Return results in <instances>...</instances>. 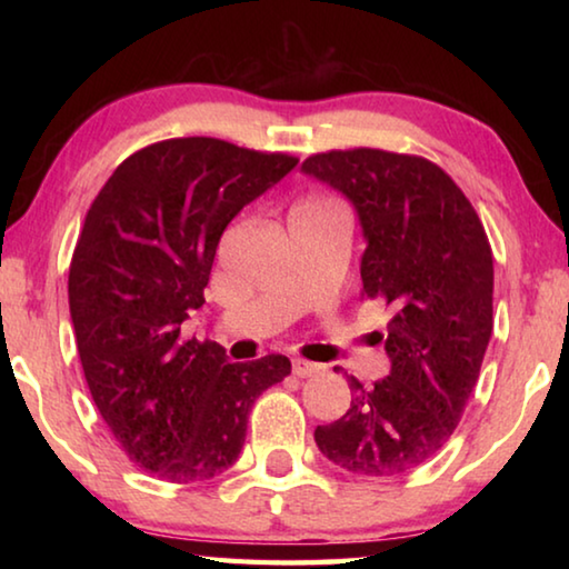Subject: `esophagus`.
Returning a JSON list of instances; mask_svg holds the SVG:
<instances>
[{
    "label": "esophagus",
    "mask_w": 569,
    "mask_h": 569,
    "mask_svg": "<svg viewBox=\"0 0 569 569\" xmlns=\"http://www.w3.org/2000/svg\"><path fill=\"white\" fill-rule=\"evenodd\" d=\"M323 369L321 363H313V361H306V359H293V373L298 379H308V377H316Z\"/></svg>",
    "instance_id": "34e87169"
}]
</instances>
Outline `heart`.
Masks as SVG:
<instances>
[{"label":"heart","instance_id":"obj_1","mask_svg":"<svg viewBox=\"0 0 569 569\" xmlns=\"http://www.w3.org/2000/svg\"><path fill=\"white\" fill-rule=\"evenodd\" d=\"M296 208H333V206L329 203V200H321V198H306Z\"/></svg>","mask_w":569,"mask_h":569}]
</instances>
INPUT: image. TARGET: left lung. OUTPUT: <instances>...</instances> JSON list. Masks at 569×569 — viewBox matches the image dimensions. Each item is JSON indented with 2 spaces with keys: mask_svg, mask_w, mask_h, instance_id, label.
<instances>
[{
  "mask_svg": "<svg viewBox=\"0 0 569 569\" xmlns=\"http://www.w3.org/2000/svg\"><path fill=\"white\" fill-rule=\"evenodd\" d=\"M361 220L363 296L391 308L389 377L349 379L351 407L313 431L321 455L359 477H397L447 445L492 336L495 266L465 192L427 158L353 148L303 160ZM339 371V369H333Z\"/></svg>",
  "mask_w": 569,
  "mask_h": 569,
  "instance_id": "obj_1",
  "label": "left lung"
}]
</instances>
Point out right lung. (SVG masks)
Segmentation results:
<instances>
[{
  "label": "right lung",
  "instance_id": "obj_1",
  "mask_svg": "<svg viewBox=\"0 0 569 569\" xmlns=\"http://www.w3.org/2000/svg\"><path fill=\"white\" fill-rule=\"evenodd\" d=\"M298 166L218 138H172L122 160L84 216L70 316L94 407L140 469L176 485L238 459L256 399L291 373L268 353L230 363L216 341L180 339L243 206Z\"/></svg>",
  "mask_w": 569,
  "mask_h": 569
}]
</instances>
